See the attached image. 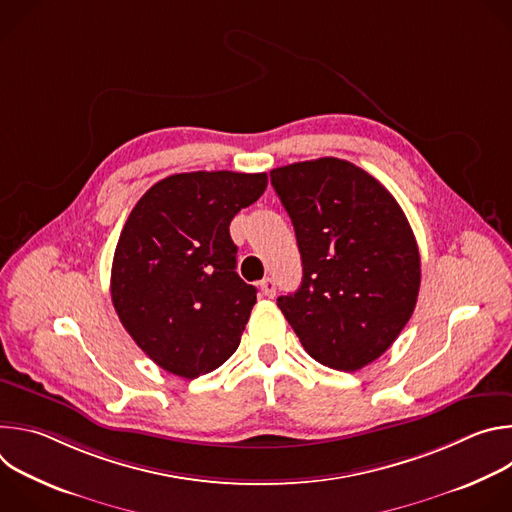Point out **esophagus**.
Instances as JSON below:
<instances>
[{
  "instance_id": "34e87169",
  "label": "esophagus",
  "mask_w": 512,
  "mask_h": 512,
  "mask_svg": "<svg viewBox=\"0 0 512 512\" xmlns=\"http://www.w3.org/2000/svg\"><path fill=\"white\" fill-rule=\"evenodd\" d=\"M259 287H261V291H263V296H267V298H273V296H275V281H273L271 277H265V279L259 283Z\"/></svg>"
}]
</instances>
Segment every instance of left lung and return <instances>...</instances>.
<instances>
[{
	"label": "left lung",
	"instance_id": "1",
	"mask_svg": "<svg viewBox=\"0 0 512 512\" xmlns=\"http://www.w3.org/2000/svg\"><path fill=\"white\" fill-rule=\"evenodd\" d=\"M294 223L304 277L277 298L306 352L324 367L358 371L409 322L421 261L407 216L369 172L320 158L271 170Z\"/></svg>",
	"mask_w": 512,
	"mask_h": 512
}]
</instances>
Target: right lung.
<instances>
[{
    "instance_id": "right-lung-1",
    "label": "right lung",
    "mask_w": 512,
    "mask_h": 512,
    "mask_svg": "<svg viewBox=\"0 0 512 512\" xmlns=\"http://www.w3.org/2000/svg\"><path fill=\"white\" fill-rule=\"evenodd\" d=\"M267 188V174H174L133 206L111 267V300L164 371L196 379L239 348L257 289L237 267L229 225Z\"/></svg>"
}]
</instances>
